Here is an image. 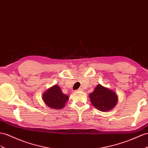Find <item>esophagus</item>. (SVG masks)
<instances>
[{"instance_id": "esophagus-1", "label": "esophagus", "mask_w": 148, "mask_h": 148, "mask_svg": "<svg viewBox=\"0 0 148 148\" xmlns=\"http://www.w3.org/2000/svg\"><path fill=\"white\" fill-rule=\"evenodd\" d=\"M78 90H80V91H82V90H83V89H82V88H79V89H78Z\"/></svg>"}]
</instances>
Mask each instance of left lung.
I'll use <instances>...</instances> for the list:
<instances>
[{
  "label": "left lung",
  "instance_id": "left-lung-1",
  "mask_svg": "<svg viewBox=\"0 0 148 148\" xmlns=\"http://www.w3.org/2000/svg\"><path fill=\"white\" fill-rule=\"evenodd\" d=\"M92 104L102 112L109 111L112 109L117 104V94L109 89L98 84L94 91L89 94Z\"/></svg>",
  "mask_w": 148,
  "mask_h": 148
}]
</instances>
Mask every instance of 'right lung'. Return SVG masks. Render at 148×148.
Instances as JSON below:
<instances>
[{"mask_svg":"<svg viewBox=\"0 0 148 148\" xmlns=\"http://www.w3.org/2000/svg\"><path fill=\"white\" fill-rule=\"evenodd\" d=\"M42 99L45 104L50 108L61 109L69 99V97L63 94L58 85H55L44 92Z\"/></svg>","mask_w":148,"mask_h":148,"instance_id":"add662e5","label":"right lung"}]
</instances>
